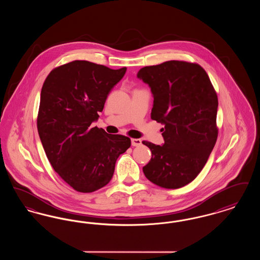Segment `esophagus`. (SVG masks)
Masks as SVG:
<instances>
[{"mask_svg":"<svg viewBox=\"0 0 260 260\" xmlns=\"http://www.w3.org/2000/svg\"><path fill=\"white\" fill-rule=\"evenodd\" d=\"M132 145L133 146H139L141 145V140L138 138H132Z\"/></svg>","mask_w":260,"mask_h":260,"instance_id":"1","label":"esophagus"}]
</instances>
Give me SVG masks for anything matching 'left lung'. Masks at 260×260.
Listing matches in <instances>:
<instances>
[{"label":"left lung","mask_w":260,"mask_h":260,"mask_svg":"<svg viewBox=\"0 0 260 260\" xmlns=\"http://www.w3.org/2000/svg\"><path fill=\"white\" fill-rule=\"evenodd\" d=\"M137 77L154 95L152 120L161 128L164 145L143 140L152 158L143 173L152 183L177 189L193 181L215 145L217 94L205 69L195 62L170 60L145 66Z\"/></svg>","instance_id":"1"}]
</instances>
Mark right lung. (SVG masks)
<instances>
[{
    "mask_svg": "<svg viewBox=\"0 0 260 260\" xmlns=\"http://www.w3.org/2000/svg\"><path fill=\"white\" fill-rule=\"evenodd\" d=\"M125 71L74 60L52 69L43 84L38 133L51 167L77 192L107 185L117 159L131 147L129 137L90 126Z\"/></svg>",
    "mask_w": 260,
    "mask_h": 260,
    "instance_id": "1",
    "label": "right lung"
}]
</instances>
